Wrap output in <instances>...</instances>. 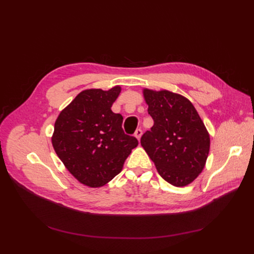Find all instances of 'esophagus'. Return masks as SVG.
Masks as SVG:
<instances>
[{"instance_id":"1","label":"esophagus","mask_w":254,"mask_h":254,"mask_svg":"<svg viewBox=\"0 0 254 254\" xmlns=\"http://www.w3.org/2000/svg\"><path fill=\"white\" fill-rule=\"evenodd\" d=\"M142 133H143V131H142V129H141V128H139V129H136V130H135L134 135H135V137H136L137 140H140V139H141Z\"/></svg>"}]
</instances>
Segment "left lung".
<instances>
[{"label": "left lung", "mask_w": 254, "mask_h": 254, "mask_svg": "<svg viewBox=\"0 0 254 254\" xmlns=\"http://www.w3.org/2000/svg\"><path fill=\"white\" fill-rule=\"evenodd\" d=\"M143 94L153 126L142 135L141 145L165 181L186 187L205 165L209 132L188 98L167 90L144 89Z\"/></svg>", "instance_id": "1"}]
</instances>
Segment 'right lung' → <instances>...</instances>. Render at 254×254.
<instances>
[{
	"label": "right lung",
	"instance_id": "obj_1",
	"mask_svg": "<svg viewBox=\"0 0 254 254\" xmlns=\"http://www.w3.org/2000/svg\"><path fill=\"white\" fill-rule=\"evenodd\" d=\"M121 87L84 90L60 112L52 144L76 179L90 188L111 181L139 142L125 134L123 117L111 110Z\"/></svg>",
	"mask_w": 254,
	"mask_h": 254
}]
</instances>
